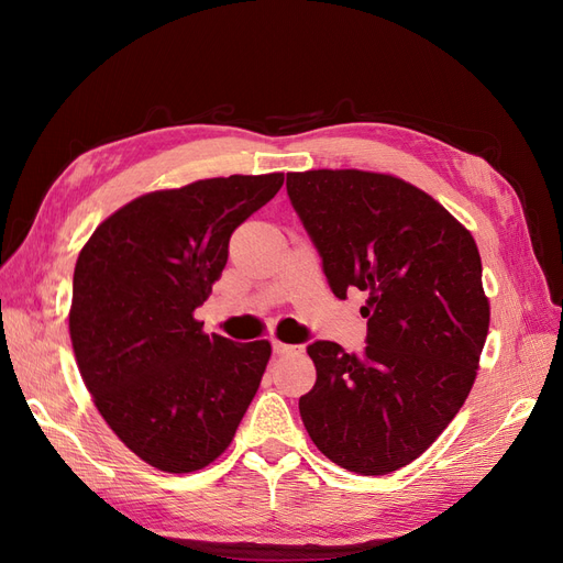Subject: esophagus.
Listing matches in <instances>:
<instances>
[{"mask_svg":"<svg viewBox=\"0 0 563 563\" xmlns=\"http://www.w3.org/2000/svg\"><path fill=\"white\" fill-rule=\"evenodd\" d=\"M272 350H275L277 356H288V354L302 352L300 345H288V343H282V340H272Z\"/></svg>","mask_w":563,"mask_h":563,"instance_id":"esophagus-1","label":"esophagus"}]
</instances>
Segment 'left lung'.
<instances>
[{
	"label": "left lung",
	"instance_id": "8db88e82",
	"mask_svg": "<svg viewBox=\"0 0 563 563\" xmlns=\"http://www.w3.org/2000/svg\"><path fill=\"white\" fill-rule=\"evenodd\" d=\"M338 298L368 294L366 350L308 347L314 387L298 401L314 446L347 472L380 476L428 451L479 371L490 305L472 232L420 187L360 168L286 174Z\"/></svg>",
	"mask_w": 563,
	"mask_h": 563
}]
</instances>
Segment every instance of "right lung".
Wrapping results in <instances>:
<instances>
[{"mask_svg": "<svg viewBox=\"0 0 563 563\" xmlns=\"http://www.w3.org/2000/svg\"><path fill=\"white\" fill-rule=\"evenodd\" d=\"M284 174L147 192L96 228L73 279L70 338L93 404L147 465L207 467L232 444L272 345L203 333L195 310L223 275L232 232Z\"/></svg>", "mask_w": 563, "mask_h": 563, "instance_id": "add662e5", "label": "right lung"}]
</instances>
